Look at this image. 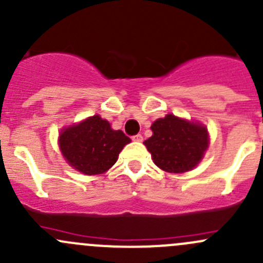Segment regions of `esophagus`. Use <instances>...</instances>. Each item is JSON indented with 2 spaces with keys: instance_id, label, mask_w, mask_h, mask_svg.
<instances>
[{
  "instance_id": "1",
  "label": "esophagus",
  "mask_w": 263,
  "mask_h": 263,
  "mask_svg": "<svg viewBox=\"0 0 263 263\" xmlns=\"http://www.w3.org/2000/svg\"><path fill=\"white\" fill-rule=\"evenodd\" d=\"M132 140H134V141H137V142H141L142 141V135H140V134L135 135V136H132Z\"/></svg>"
}]
</instances>
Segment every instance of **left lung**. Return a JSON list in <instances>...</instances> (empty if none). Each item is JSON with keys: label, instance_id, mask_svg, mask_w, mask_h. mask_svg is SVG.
Listing matches in <instances>:
<instances>
[{"label": "left lung", "instance_id": "left-lung-1", "mask_svg": "<svg viewBox=\"0 0 263 263\" xmlns=\"http://www.w3.org/2000/svg\"><path fill=\"white\" fill-rule=\"evenodd\" d=\"M153 136L144 144L155 165L168 173L195 168L209 147L208 128L197 122L166 115L151 124Z\"/></svg>", "mask_w": 263, "mask_h": 263}]
</instances>
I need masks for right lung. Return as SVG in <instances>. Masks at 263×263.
I'll list each match as a JSON object with an SVG mask.
<instances>
[{"label":"right lung","mask_w":263,"mask_h":263,"mask_svg":"<svg viewBox=\"0 0 263 263\" xmlns=\"http://www.w3.org/2000/svg\"><path fill=\"white\" fill-rule=\"evenodd\" d=\"M131 139L109 122L95 115L61 131L58 144L71 166L86 176L102 174L115 165L119 153Z\"/></svg>","instance_id":"1"}]
</instances>
